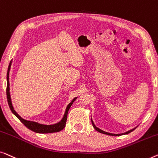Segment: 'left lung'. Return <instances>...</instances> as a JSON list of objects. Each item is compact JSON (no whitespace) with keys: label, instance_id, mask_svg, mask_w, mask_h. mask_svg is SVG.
I'll list each match as a JSON object with an SVG mask.
<instances>
[{"label":"left lung","instance_id":"left-lung-1","mask_svg":"<svg viewBox=\"0 0 158 158\" xmlns=\"http://www.w3.org/2000/svg\"><path fill=\"white\" fill-rule=\"evenodd\" d=\"M91 120H92V125H93V127H94V128L95 129V130H96L97 132H100V133H102V134H104V135H111V136H120V135H127V134H129V133H130L131 132H132L133 130H135V128L136 127H135V128H133V129H132V130H129V131H127L126 132H124V133H121V134H113V133H110V132H105V131H104V130H101V129H99V128H98L97 127H96L95 126V124H94V122H93V120L92 119H91Z\"/></svg>","mask_w":158,"mask_h":158}]
</instances>
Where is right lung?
<instances>
[{"instance_id":"obj_1","label":"right lung","mask_w":158,"mask_h":158,"mask_svg":"<svg viewBox=\"0 0 158 158\" xmlns=\"http://www.w3.org/2000/svg\"><path fill=\"white\" fill-rule=\"evenodd\" d=\"M12 64V60L10 61L9 66H8V72H7V88H6V95H7V99H8V105H9V107L13 112V114L15 115V117H17L20 121L23 123L24 125H25L26 127L29 129L31 131H34L35 132L37 133H41V134H44V133H53V132H59L63 130V129L66 126V119H67V114L71 106L72 105L73 102L76 100L77 97H74V99H72V101L70 102L69 104H68L67 106H66L65 112H64L63 118L61 119V120L58 123L54 124H40L39 123H36V122H33V121H28L26 120V119H24L22 118V117L19 115V114L15 112L14 108H13L12 102H11V98H10V83H9V72L10 69V66H11Z\"/></svg>"}]
</instances>
